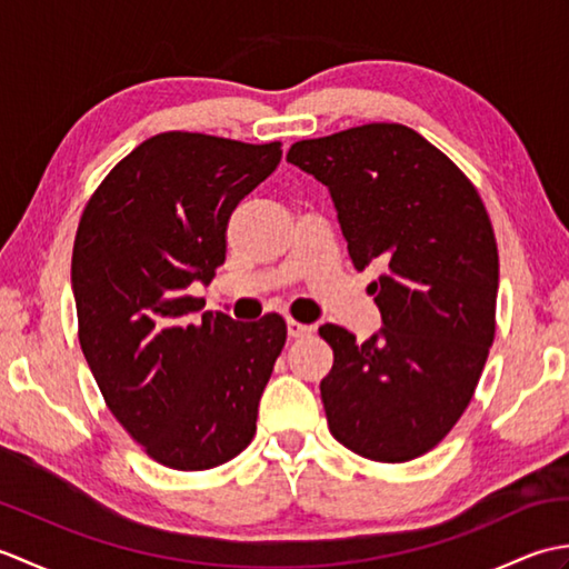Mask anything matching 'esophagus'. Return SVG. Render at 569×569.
<instances>
[{
	"label": "esophagus",
	"mask_w": 569,
	"mask_h": 569,
	"mask_svg": "<svg viewBox=\"0 0 569 569\" xmlns=\"http://www.w3.org/2000/svg\"><path fill=\"white\" fill-rule=\"evenodd\" d=\"M316 332V328L312 325H303V322H296V320H288V337H308Z\"/></svg>",
	"instance_id": "esophagus-1"
}]
</instances>
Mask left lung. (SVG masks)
Segmentation results:
<instances>
[{
	"mask_svg": "<svg viewBox=\"0 0 569 569\" xmlns=\"http://www.w3.org/2000/svg\"><path fill=\"white\" fill-rule=\"evenodd\" d=\"M288 163L330 190L381 330L357 342L322 325L335 365L320 381L330 432L377 462L432 450L465 413L493 342L499 251L469 178L403 124H365L291 147Z\"/></svg>",
	"mask_w": 569,
	"mask_h": 569,
	"instance_id": "obj_1",
	"label": "left lung"
}]
</instances>
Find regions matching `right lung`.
<instances>
[{"label": "right lung", "mask_w": 569, "mask_h": 569, "mask_svg": "<svg viewBox=\"0 0 569 569\" xmlns=\"http://www.w3.org/2000/svg\"><path fill=\"white\" fill-rule=\"evenodd\" d=\"M281 153L278 141L166 131L119 161L80 217L70 281L82 355L114 418L171 469L224 465L257 432L286 322L198 316L204 300L188 288L212 281L229 214Z\"/></svg>", "instance_id": "right-lung-1"}]
</instances>
